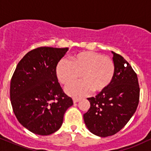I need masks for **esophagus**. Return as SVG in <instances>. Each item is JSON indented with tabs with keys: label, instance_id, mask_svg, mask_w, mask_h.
<instances>
[{
	"label": "esophagus",
	"instance_id": "34e87169",
	"mask_svg": "<svg viewBox=\"0 0 151 151\" xmlns=\"http://www.w3.org/2000/svg\"><path fill=\"white\" fill-rule=\"evenodd\" d=\"M80 101V99H77V98H74L73 99V102L74 103H77V102Z\"/></svg>",
	"mask_w": 151,
	"mask_h": 151
}]
</instances>
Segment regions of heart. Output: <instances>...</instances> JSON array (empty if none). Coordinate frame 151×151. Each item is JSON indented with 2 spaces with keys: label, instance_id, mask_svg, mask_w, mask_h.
<instances>
[{
  "label": "heart",
  "instance_id": "b5f03b06",
  "mask_svg": "<svg viewBox=\"0 0 151 151\" xmlns=\"http://www.w3.org/2000/svg\"><path fill=\"white\" fill-rule=\"evenodd\" d=\"M115 73L113 60L94 52H82L71 57L70 61L62 60L56 67L59 81L68 85L79 77L81 81L66 87L67 94L81 98L93 92L104 91L111 83Z\"/></svg>",
  "mask_w": 151,
  "mask_h": 151
}]
</instances>
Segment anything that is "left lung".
<instances>
[{"label":"left lung","mask_w":151,"mask_h":151,"mask_svg":"<svg viewBox=\"0 0 151 151\" xmlns=\"http://www.w3.org/2000/svg\"><path fill=\"white\" fill-rule=\"evenodd\" d=\"M113 53L115 73L111 83L95 97L88 98L90 108L84 121L90 132L106 137L121 130L136 112L140 88L137 74L119 54Z\"/></svg>","instance_id":"obj_1"}]
</instances>
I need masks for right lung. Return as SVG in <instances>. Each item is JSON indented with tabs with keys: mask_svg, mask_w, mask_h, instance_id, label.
I'll return each mask as SVG.
<instances>
[{
	"mask_svg": "<svg viewBox=\"0 0 151 151\" xmlns=\"http://www.w3.org/2000/svg\"><path fill=\"white\" fill-rule=\"evenodd\" d=\"M69 48L40 47L19 62L10 81L13 112L22 126L32 133L47 136L61 127L64 114L73 105L62 90L56 67Z\"/></svg>",
	"mask_w": 151,
	"mask_h": 151,
	"instance_id": "1",
	"label": "right lung"
}]
</instances>
